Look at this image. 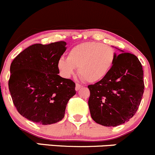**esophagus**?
Wrapping results in <instances>:
<instances>
[{"mask_svg": "<svg viewBox=\"0 0 155 155\" xmlns=\"http://www.w3.org/2000/svg\"><path fill=\"white\" fill-rule=\"evenodd\" d=\"M82 85H80V84H79V83L76 84V91H79V89L82 88Z\"/></svg>", "mask_w": 155, "mask_h": 155, "instance_id": "esophagus-1", "label": "esophagus"}]
</instances>
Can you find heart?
Returning <instances> with one entry per match:
<instances>
[{
    "label": "heart",
    "mask_w": 155,
    "mask_h": 155,
    "mask_svg": "<svg viewBox=\"0 0 155 155\" xmlns=\"http://www.w3.org/2000/svg\"><path fill=\"white\" fill-rule=\"evenodd\" d=\"M116 58L115 49L97 42H86L73 46L68 58H61L58 68L62 76L70 78L79 68V73L86 82H97L107 76Z\"/></svg>",
    "instance_id": "b5f03b06"
}]
</instances>
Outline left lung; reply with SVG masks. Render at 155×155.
<instances>
[{"instance_id":"obj_1","label":"left lung","mask_w":155,"mask_h":155,"mask_svg":"<svg viewBox=\"0 0 155 155\" xmlns=\"http://www.w3.org/2000/svg\"><path fill=\"white\" fill-rule=\"evenodd\" d=\"M120 51L107 76L87 86L91 118L106 127L129 121L140 107L144 92L143 67L138 58Z\"/></svg>"}]
</instances>
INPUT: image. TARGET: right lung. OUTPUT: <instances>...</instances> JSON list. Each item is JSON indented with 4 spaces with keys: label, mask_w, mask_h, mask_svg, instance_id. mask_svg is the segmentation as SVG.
Listing matches in <instances>:
<instances>
[{
    "label": "right lung",
    "mask_w": 155,
    "mask_h": 155,
    "mask_svg": "<svg viewBox=\"0 0 155 155\" xmlns=\"http://www.w3.org/2000/svg\"><path fill=\"white\" fill-rule=\"evenodd\" d=\"M66 42L34 44L23 50L10 65L9 89L12 102L23 117L47 125L64 117L76 84L58 75V61Z\"/></svg>",
    "instance_id": "add662e5"
}]
</instances>
